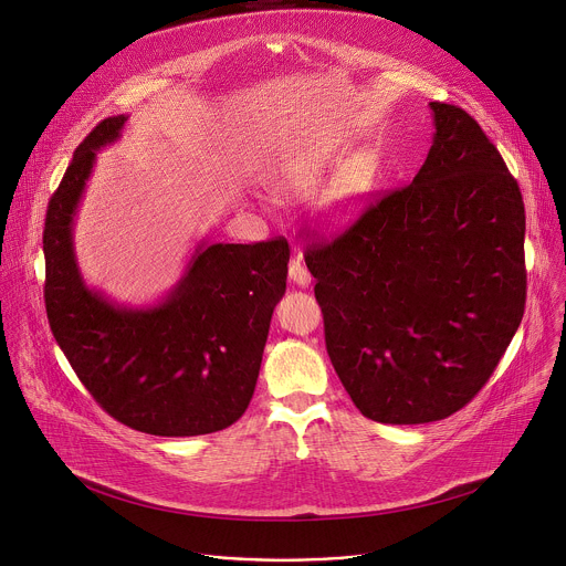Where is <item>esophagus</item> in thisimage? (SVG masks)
<instances>
[{"label": "esophagus", "instance_id": "34e87169", "mask_svg": "<svg viewBox=\"0 0 566 566\" xmlns=\"http://www.w3.org/2000/svg\"><path fill=\"white\" fill-rule=\"evenodd\" d=\"M289 280L293 284H297L300 289H308L311 286V273L306 271V266L300 260H293L289 266Z\"/></svg>", "mask_w": 566, "mask_h": 566}]
</instances>
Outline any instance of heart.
<instances>
[{"mask_svg":"<svg viewBox=\"0 0 566 566\" xmlns=\"http://www.w3.org/2000/svg\"><path fill=\"white\" fill-rule=\"evenodd\" d=\"M325 170V158L306 149H286L277 156L271 170L273 192L286 199L311 195ZM374 181V160L367 154H360L352 160L347 175L319 199V214L332 226H347L360 212L367 192ZM269 203L264 197H260Z\"/></svg>","mask_w":566,"mask_h":566,"instance_id":"b5f03b06","label":"heart"}]
</instances>
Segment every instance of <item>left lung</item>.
Returning <instances> with one entry per match:
<instances>
[{
	"mask_svg": "<svg viewBox=\"0 0 566 566\" xmlns=\"http://www.w3.org/2000/svg\"><path fill=\"white\" fill-rule=\"evenodd\" d=\"M426 164L306 251L332 365L371 421H441L483 387L526 302L524 201L461 107L430 103Z\"/></svg>",
	"mask_w": 566,
	"mask_h": 566,
	"instance_id": "obj_1",
	"label": "left lung"
}]
</instances>
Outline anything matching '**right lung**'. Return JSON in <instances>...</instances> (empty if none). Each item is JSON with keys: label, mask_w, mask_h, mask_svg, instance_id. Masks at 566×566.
<instances>
[{"label": "right lung", "mask_w": 566, "mask_h": 566, "mask_svg": "<svg viewBox=\"0 0 566 566\" xmlns=\"http://www.w3.org/2000/svg\"><path fill=\"white\" fill-rule=\"evenodd\" d=\"M129 116L105 118L73 151L44 221V302L55 343L116 421L154 437H197L247 412L275 304L286 291L289 244L195 247L184 275L151 304H118L77 266L73 223L96 154Z\"/></svg>", "instance_id": "1"}]
</instances>
